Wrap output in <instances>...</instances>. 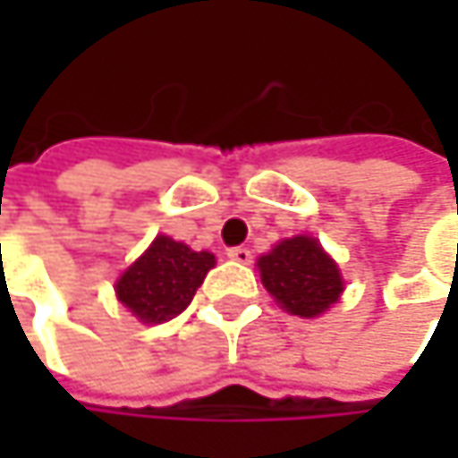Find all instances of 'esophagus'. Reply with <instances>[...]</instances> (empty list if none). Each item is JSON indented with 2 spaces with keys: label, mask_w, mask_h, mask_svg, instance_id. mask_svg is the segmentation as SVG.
<instances>
[{
  "label": "esophagus",
  "mask_w": 458,
  "mask_h": 458,
  "mask_svg": "<svg viewBox=\"0 0 458 458\" xmlns=\"http://www.w3.org/2000/svg\"><path fill=\"white\" fill-rule=\"evenodd\" d=\"M228 257L233 262H238V265H249L251 262V251L246 246H233V249H228Z\"/></svg>",
  "instance_id": "1"
}]
</instances>
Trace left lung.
Here are the masks:
<instances>
[{"label": "left lung", "instance_id": "obj_1", "mask_svg": "<svg viewBox=\"0 0 458 458\" xmlns=\"http://www.w3.org/2000/svg\"><path fill=\"white\" fill-rule=\"evenodd\" d=\"M265 289L281 308L294 316L316 318L342 294V276L336 262L310 235L281 241L257 262Z\"/></svg>", "mask_w": 458, "mask_h": 458}]
</instances>
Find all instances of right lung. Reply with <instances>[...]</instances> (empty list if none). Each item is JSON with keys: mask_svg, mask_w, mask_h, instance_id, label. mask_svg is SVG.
<instances>
[{"mask_svg": "<svg viewBox=\"0 0 458 458\" xmlns=\"http://www.w3.org/2000/svg\"><path fill=\"white\" fill-rule=\"evenodd\" d=\"M215 267V254L193 251L191 246L158 235L150 249L119 278L116 294L124 308L142 323L177 318Z\"/></svg>", "mask_w": 458, "mask_h": 458, "instance_id": "add662e5", "label": "right lung"}]
</instances>
